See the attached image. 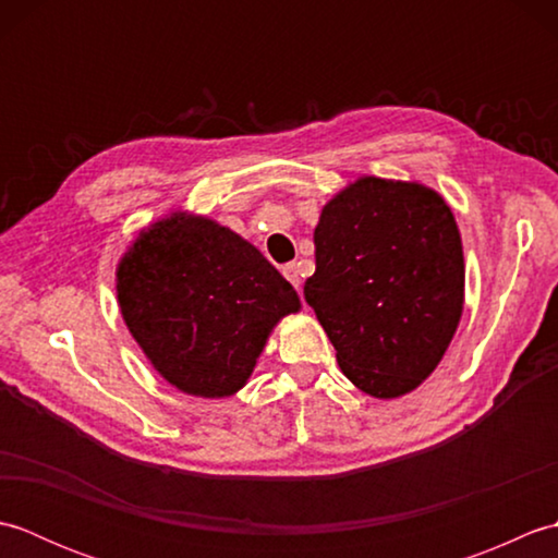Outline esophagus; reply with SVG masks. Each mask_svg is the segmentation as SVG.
<instances>
[{
	"label": "esophagus",
	"mask_w": 558,
	"mask_h": 558,
	"mask_svg": "<svg viewBox=\"0 0 558 558\" xmlns=\"http://www.w3.org/2000/svg\"><path fill=\"white\" fill-rule=\"evenodd\" d=\"M282 276L288 278V282H290V286H292L294 290H300V288H302V272H300V264H288V266H282Z\"/></svg>",
	"instance_id": "34e87169"
}]
</instances>
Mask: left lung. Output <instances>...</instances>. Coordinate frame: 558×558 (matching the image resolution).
I'll use <instances>...</instances> for the list:
<instances>
[{"instance_id": "left-lung-1", "label": "left lung", "mask_w": 558, "mask_h": 558, "mask_svg": "<svg viewBox=\"0 0 558 558\" xmlns=\"http://www.w3.org/2000/svg\"><path fill=\"white\" fill-rule=\"evenodd\" d=\"M304 300L366 396L412 393L444 360L465 306L453 210L436 189L364 174L328 201L314 230Z\"/></svg>"}]
</instances>
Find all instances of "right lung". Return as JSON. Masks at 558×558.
Here are the masks:
<instances>
[{
	"label": "right lung",
	"instance_id": "obj_1",
	"mask_svg": "<svg viewBox=\"0 0 558 558\" xmlns=\"http://www.w3.org/2000/svg\"><path fill=\"white\" fill-rule=\"evenodd\" d=\"M117 304L165 381L196 398L242 390L300 294L244 236L208 216L170 210L126 246Z\"/></svg>",
	"mask_w": 558,
	"mask_h": 558
}]
</instances>
